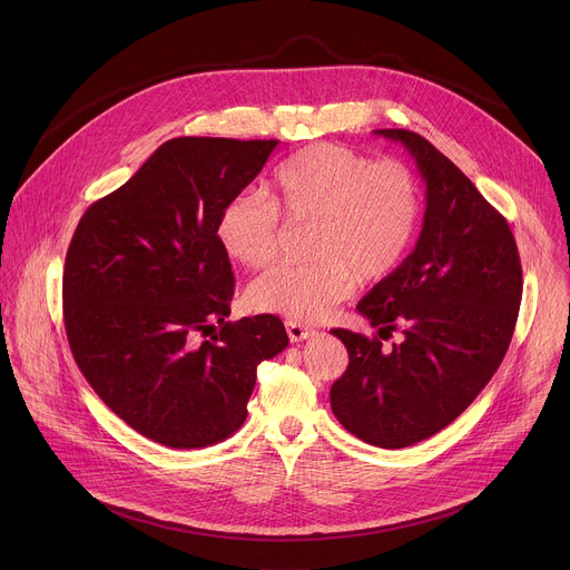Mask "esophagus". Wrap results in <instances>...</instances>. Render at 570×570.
Segmentation results:
<instances>
[{
    "label": "esophagus",
    "instance_id": "1",
    "mask_svg": "<svg viewBox=\"0 0 570 570\" xmlns=\"http://www.w3.org/2000/svg\"><path fill=\"white\" fill-rule=\"evenodd\" d=\"M286 334H288L291 343H302V341L311 338L315 332L297 320H286Z\"/></svg>",
    "mask_w": 570,
    "mask_h": 570
}]
</instances>
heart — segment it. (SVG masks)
<instances>
[{
    "mask_svg": "<svg viewBox=\"0 0 570 570\" xmlns=\"http://www.w3.org/2000/svg\"><path fill=\"white\" fill-rule=\"evenodd\" d=\"M271 198L232 196L218 212L220 250L246 268L271 264L279 248V213L313 220L311 264H282L248 286L255 311L320 320L347 299L356 282L387 277L409 253L420 223V189L409 167L336 144H313L277 169Z\"/></svg>",
    "mask_w": 570,
    "mask_h": 570,
    "instance_id": "heart-1",
    "label": "heart"
}]
</instances>
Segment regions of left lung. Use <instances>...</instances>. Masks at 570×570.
<instances>
[{"mask_svg": "<svg viewBox=\"0 0 570 570\" xmlns=\"http://www.w3.org/2000/svg\"><path fill=\"white\" fill-rule=\"evenodd\" d=\"M415 157L426 185L415 250L361 302L387 338L334 330L350 365L332 385V411L358 440L381 449L417 444L455 417L499 370L519 315L521 262L508 220L429 139L374 130Z\"/></svg>", "mask_w": 570, "mask_h": 570, "instance_id": "left-lung-1", "label": "left lung"}]
</instances>
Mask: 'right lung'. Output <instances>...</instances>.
<instances>
[{
  "mask_svg": "<svg viewBox=\"0 0 570 570\" xmlns=\"http://www.w3.org/2000/svg\"><path fill=\"white\" fill-rule=\"evenodd\" d=\"M277 144L169 139L71 236L62 313L73 361L108 409L157 444L203 449L236 433L257 365L288 345L277 315L227 322L234 275L216 240L220 207Z\"/></svg>",
  "mask_w": 570,
  "mask_h": 570,
  "instance_id": "add662e5",
  "label": "right lung"
}]
</instances>
